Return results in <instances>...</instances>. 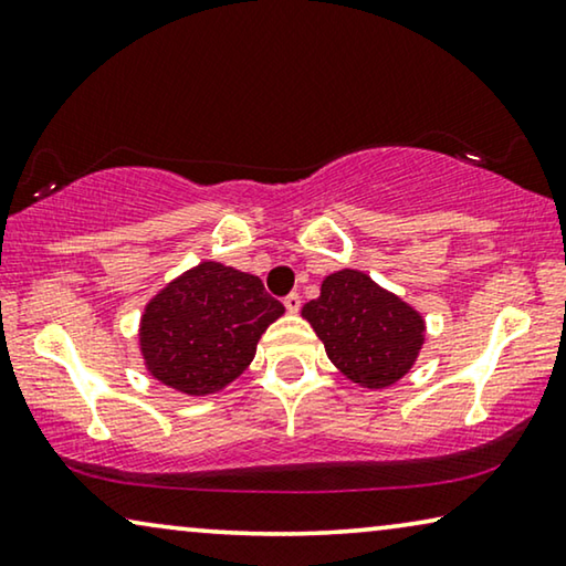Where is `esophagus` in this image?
I'll use <instances>...</instances> for the list:
<instances>
[{"label": "esophagus", "mask_w": 566, "mask_h": 566, "mask_svg": "<svg viewBox=\"0 0 566 566\" xmlns=\"http://www.w3.org/2000/svg\"><path fill=\"white\" fill-rule=\"evenodd\" d=\"M283 303H285V308L291 311V314H296V311L301 308V296H298V293H289V296L283 298Z\"/></svg>", "instance_id": "1"}]
</instances>
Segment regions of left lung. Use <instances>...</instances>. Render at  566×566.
Segmentation results:
<instances>
[{
  "mask_svg": "<svg viewBox=\"0 0 566 566\" xmlns=\"http://www.w3.org/2000/svg\"><path fill=\"white\" fill-rule=\"evenodd\" d=\"M303 316L332 363L367 388L403 378L423 342V318L357 270L326 277L322 296L303 306Z\"/></svg>",
  "mask_w": 566,
  "mask_h": 566,
  "instance_id": "8db88e82",
  "label": "left lung"
}]
</instances>
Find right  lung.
<instances>
[{
    "label": "right lung",
    "instance_id": "obj_1",
    "mask_svg": "<svg viewBox=\"0 0 566 566\" xmlns=\"http://www.w3.org/2000/svg\"><path fill=\"white\" fill-rule=\"evenodd\" d=\"M283 311L258 275L201 263L147 303L145 363L155 378L188 396L214 392L252 363L260 334Z\"/></svg>",
    "mask_w": 566,
    "mask_h": 566
}]
</instances>
